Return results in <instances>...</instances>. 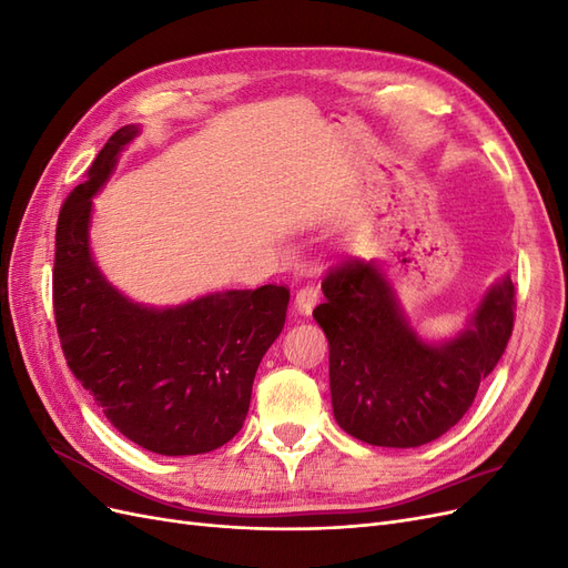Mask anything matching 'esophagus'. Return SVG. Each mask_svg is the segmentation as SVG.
Masks as SVG:
<instances>
[{
    "instance_id": "esophagus-1",
    "label": "esophagus",
    "mask_w": 568,
    "mask_h": 568,
    "mask_svg": "<svg viewBox=\"0 0 568 568\" xmlns=\"http://www.w3.org/2000/svg\"><path fill=\"white\" fill-rule=\"evenodd\" d=\"M320 298V291L315 284H303L298 291H296V307L303 313V315H311L313 307Z\"/></svg>"
}]
</instances>
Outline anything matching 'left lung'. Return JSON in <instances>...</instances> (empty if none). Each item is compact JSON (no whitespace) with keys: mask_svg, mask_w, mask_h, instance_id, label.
<instances>
[{"mask_svg":"<svg viewBox=\"0 0 568 568\" xmlns=\"http://www.w3.org/2000/svg\"><path fill=\"white\" fill-rule=\"evenodd\" d=\"M313 317L329 341L334 417L353 438L417 448L464 417L514 329V284L488 291L455 341L428 346L405 324L376 263L346 255L322 280Z\"/></svg>","mask_w":568,"mask_h":568,"instance_id":"obj_1","label":"left lung"}]
</instances>
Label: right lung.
Returning <instances> with one entry per match:
<instances>
[{
  "label": "right lung",
  "mask_w": 568,
  "mask_h": 568,
  "mask_svg": "<svg viewBox=\"0 0 568 568\" xmlns=\"http://www.w3.org/2000/svg\"><path fill=\"white\" fill-rule=\"evenodd\" d=\"M134 134V125L120 128L61 205L51 280L61 351L132 443L168 457L211 453L242 432L257 365L286 320L288 288L265 284L153 311L109 286L88 244L92 196Z\"/></svg>",
  "instance_id": "obj_1"
}]
</instances>
